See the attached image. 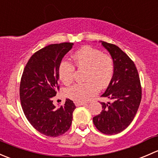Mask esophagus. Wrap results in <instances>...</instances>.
<instances>
[{"instance_id": "34e87169", "label": "esophagus", "mask_w": 158, "mask_h": 158, "mask_svg": "<svg viewBox=\"0 0 158 158\" xmlns=\"http://www.w3.org/2000/svg\"><path fill=\"white\" fill-rule=\"evenodd\" d=\"M75 105H76V106H85V105H87L86 103L85 102H75Z\"/></svg>"}]
</instances>
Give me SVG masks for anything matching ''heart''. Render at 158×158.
Masks as SVG:
<instances>
[{"instance_id": "b5f03b06", "label": "heart", "mask_w": 158, "mask_h": 158, "mask_svg": "<svg viewBox=\"0 0 158 158\" xmlns=\"http://www.w3.org/2000/svg\"><path fill=\"white\" fill-rule=\"evenodd\" d=\"M75 65L79 69H86L85 83L75 84L66 90V95L75 102H85L97 93L98 88L109 85L114 75L112 58L102 51L90 47H83L73 55ZM60 80L69 85L74 79L75 66L68 61H63L58 69Z\"/></svg>"}]
</instances>
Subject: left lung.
<instances>
[{
	"label": "left lung",
	"mask_w": 158,
	"mask_h": 158,
	"mask_svg": "<svg viewBox=\"0 0 158 158\" xmlns=\"http://www.w3.org/2000/svg\"><path fill=\"white\" fill-rule=\"evenodd\" d=\"M114 61V71L106 92L102 95L113 100L101 102V113L93 118L96 128L106 135L125 130L133 121L141 100L139 76L134 62L118 47L100 41Z\"/></svg>",
	"instance_id": "obj_1"
}]
</instances>
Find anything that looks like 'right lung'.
Wrapping results in <instances>:
<instances>
[{
  "label": "right lung",
  "instance_id": "obj_1",
  "mask_svg": "<svg viewBox=\"0 0 158 158\" xmlns=\"http://www.w3.org/2000/svg\"><path fill=\"white\" fill-rule=\"evenodd\" d=\"M73 43L51 44L35 52L27 63L20 85V98L25 116L43 135L57 137L69 130L76 106L66 98L57 108L52 97L59 90V66Z\"/></svg>",
  "mask_w": 158,
  "mask_h": 158
}]
</instances>
